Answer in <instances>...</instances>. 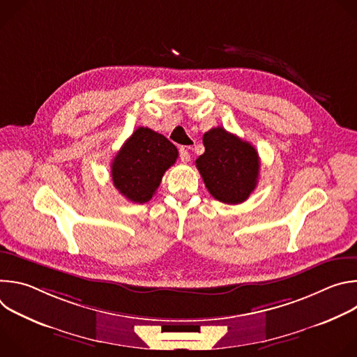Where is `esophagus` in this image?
<instances>
[{"instance_id": "1", "label": "esophagus", "mask_w": 357, "mask_h": 357, "mask_svg": "<svg viewBox=\"0 0 357 357\" xmlns=\"http://www.w3.org/2000/svg\"><path fill=\"white\" fill-rule=\"evenodd\" d=\"M179 158H181L182 162H189L190 161V154H189V149L186 146H181Z\"/></svg>"}]
</instances>
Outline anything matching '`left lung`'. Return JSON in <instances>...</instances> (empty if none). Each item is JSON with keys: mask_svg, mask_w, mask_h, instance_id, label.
Listing matches in <instances>:
<instances>
[{"mask_svg": "<svg viewBox=\"0 0 357 357\" xmlns=\"http://www.w3.org/2000/svg\"><path fill=\"white\" fill-rule=\"evenodd\" d=\"M203 145L196 168L211 195L229 205L247 200L259 182L257 149L222 127L205 132Z\"/></svg>", "mask_w": 357, "mask_h": 357, "instance_id": "obj_1", "label": "left lung"}]
</instances>
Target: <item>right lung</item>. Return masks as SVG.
I'll list each match as a JSON object with an SVG mask.
<instances>
[{
	"label": "right lung",
	"mask_w": 357,
	"mask_h": 357,
	"mask_svg": "<svg viewBox=\"0 0 357 357\" xmlns=\"http://www.w3.org/2000/svg\"><path fill=\"white\" fill-rule=\"evenodd\" d=\"M176 158L178 149L168 138L138 127L112 162L113 183L128 200L145 203L155 195L165 171Z\"/></svg>",
	"instance_id": "right-lung-1"
}]
</instances>
